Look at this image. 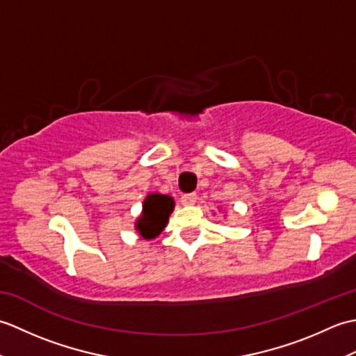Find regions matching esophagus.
I'll list each match as a JSON object with an SVG mask.
<instances>
[{
  "label": "esophagus",
  "instance_id": "esophagus-1",
  "mask_svg": "<svg viewBox=\"0 0 356 356\" xmlns=\"http://www.w3.org/2000/svg\"><path fill=\"white\" fill-rule=\"evenodd\" d=\"M195 200H197V195H195L194 193H191V194H184L182 199H180V202H182V205H185V207L194 205Z\"/></svg>",
  "mask_w": 356,
  "mask_h": 356
}]
</instances>
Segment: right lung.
Instances as JSON below:
<instances>
[{
  "label": "right lung",
  "instance_id": "right-lung-1",
  "mask_svg": "<svg viewBox=\"0 0 356 356\" xmlns=\"http://www.w3.org/2000/svg\"><path fill=\"white\" fill-rule=\"evenodd\" d=\"M174 209V200L170 195L153 193L148 194L142 205V214L136 220V231L145 240L156 238L168 223Z\"/></svg>",
  "mask_w": 356,
  "mask_h": 356
}]
</instances>
